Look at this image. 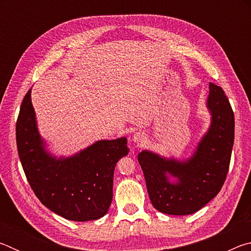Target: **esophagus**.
Segmentation results:
<instances>
[{
    "label": "esophagus",
    "instance_id": "1",
    "mask_svg": "<svg viewBox=\"0 0 251 251\" xmlns=\"http://www.w3.org/2000/svg\"><path fill=\"white\" fill-rule=\"evenodd\" d=\"M146 134L144 131H136V133L133 134L131 136V141H133L136 145H142L143 143H145L146 141Z\"/></svg>",
    "mask_w": 251,
    "mask_h": 251
}]
</instances>
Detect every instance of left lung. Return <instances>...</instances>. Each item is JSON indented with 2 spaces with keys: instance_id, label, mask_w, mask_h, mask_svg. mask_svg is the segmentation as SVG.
Segmentation results:
<instances>
[{
  "instance_id": "left-lung-1",
  "label": "left lung",
  "mask_w": 251,
  "mask_h": 251,
  "mask_svg": "<svg viewBox=\"0 0 251 251\" xmlns=\"http://www.w3.org/2000/svg\"><path fill=\"white\" fill-rule=\"evenodd\" d=\"M206 105L210 125L192 156L180 160L151 151L138 154L151 201L163 214H194L217 196L226 180L235 138V116L223 88L212 83Z\"/></svg>"
}]
</instances>
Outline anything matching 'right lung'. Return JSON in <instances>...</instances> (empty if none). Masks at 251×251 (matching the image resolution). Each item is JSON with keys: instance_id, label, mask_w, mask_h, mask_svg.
<instances>
[{"instance_id": "1", "label": "right lung", "mask_w": 251, "mask_h": 251, "mask_svg": "<svg viewBox=\"0 0 251 251\" xmlns=\"http://www.w3.org/2000/svg\"><path fill=\"white\" fill-rule=\"evenodd\" d=\"M16 144L28 184L50 210L73 222L100 219L107 214L114 169L129 151L126 137L101 139L72 156L56 157L48 151L37 128L29 90L16 122Z\"/></svg>"}]
</instances>
